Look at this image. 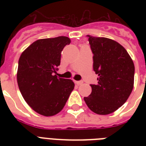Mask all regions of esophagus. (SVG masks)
I'll return each mask as SVG.
<instances>
[{
  "mask_svg": "<svg viewBox=\"0 0 146 146\" xmlns=\"http://www.w3.org/2000/svg\"><path fill=\"white\" fill-rule=\"evenodd\" d=\"M75 83L76 85H78V86H80V85H82L83 83V82L82 81H75Z\"/></svg>",
  "mask_w": 146,
  "mask_h": 146,
  "instance_id": "obj_1",
  "label": "esophagus"
}]
</instances>
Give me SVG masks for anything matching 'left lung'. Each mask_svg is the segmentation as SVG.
Returning <instances> with one entry per match:
<instances>
[{
  "label": "left lung",
  "instance_id": "8db88e82",
  "mask_svg": "<svg viewBox=\"0 0 146 146\" xmlns=\"http://www.w3.org/2000/svg\"><path fill=\"white\" fill-rule=\"evenodd\" d=\"M93 53V70L98 84L90 85L92 92L84 97L94 113L106 115L127 102L134 85L135 66L127 50L114 40L88 35Z\"/></svg>",
  "mask_w": 146,
  "mask_h": 146
}]
</instances>
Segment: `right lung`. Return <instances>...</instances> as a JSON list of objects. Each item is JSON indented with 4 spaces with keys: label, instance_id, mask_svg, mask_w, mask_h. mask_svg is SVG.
<instances>
[{
    "label": "right lung",
    "instance_id": "right-lung-1",
    "mask_svg": "<svg viewBox=\"0 0 146 146\" xmlns=\"http://www.w3.org/2000/svg\"><path fill=\"white\" fill-rule=\"evenodd\" d=\"M70 42L66 36L38 39L19 57L17 75L19 91L26 103L41 115L59 113L74 89L72 80L55 75L61 51Z\"/></svg>",
    "mask_w": 146,
    "mask_h": 146
}]
</instances>
